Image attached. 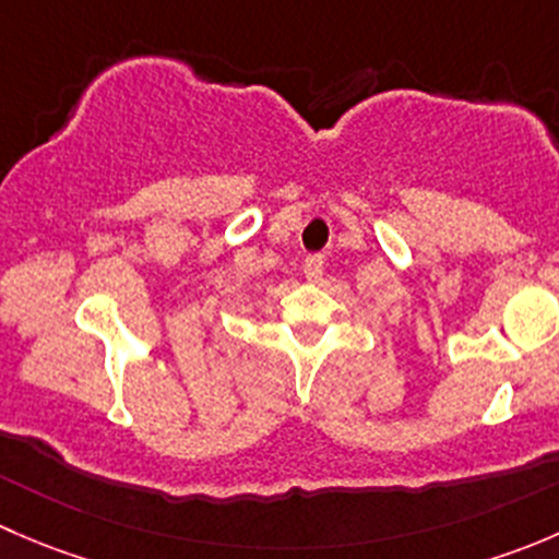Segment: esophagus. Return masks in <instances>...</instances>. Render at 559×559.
Instances as JSON below:
<instances>
[{"instance_id":"obj_1","label":"esophagus","mask_w":559,"mask_h":559,"mask_svg":"<svg viewBox=\"0 0 559 559\" xmlns=\"http://www.w3.org/2000/svg\"><path fill=\"white\" fill-rule=\"evenodd\" d=\"M306 278L316 284V281H321V275H324V257H319V253H311V257H306Z\"/></svg>"}]
</instances>
